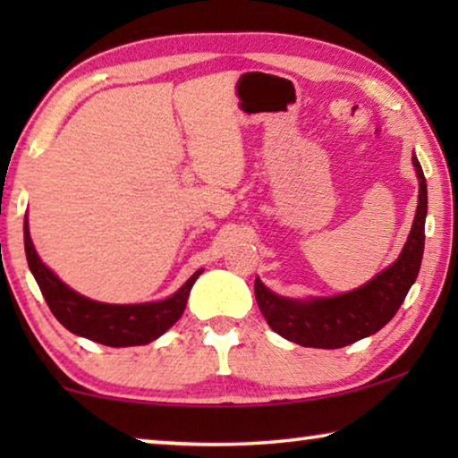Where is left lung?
<instances>
[{
	"mask_svg": "<svg viewBox=\"0 0 458 458\" xmlns=\"http://www.w3.org/2000/svg\"><path fill=\"white\" fill-rule=\"evenodd\" d=\"M412 164L420 180V196H418L412 230L398 260L361 289L329 299H283L270 293L260 278H257L254 294L270 329L303 347L337 350L374 335L396 315L410 286L416 281L424 252V222L426 204H428L426 180L416 155H412Z\"/></svg>",
	"mask_w": 458,
	"mask_h": 458,
	"instance_id": "8db88e82",
	"label": "left lung"
}]
</instances>
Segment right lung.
I'll return each instance as SVG.
<instances>
[{"label":"right lung","mask_w":458,"mask_h":458,"mask_svg":"<svg viewBox=\"0 0 458 458\" xmlns=\"http://www.w3.org/2000/svg\"><path fill=\"white\" fill-rule=\"evenodd\" d=\"M24 244L30 270L48 303L52 315L74 335L87 337L108 347L143 345L157 339L180 319L190 291L201 270L193 273L180 291L159 303L143 305H106L90 301L60 281L38 257L24 220Z\"/></svg>","instance_id":"obj_1"}]
</instances>
